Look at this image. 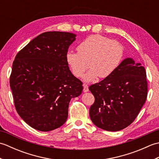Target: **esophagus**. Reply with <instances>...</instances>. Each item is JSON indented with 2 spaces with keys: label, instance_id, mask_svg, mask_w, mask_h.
I'll use <instances>...</instances> for the list:
<instances>
[{
  "label": "esophagus",
  "instance_id": "1",
  "mask_svg": "<svg viewBox=\"0 0 159 159\" xmlns=\"http://www.w3.org/2000/svg\"><path fill=\"white\" fill-rule=\"evenodd\" d=\"M83 92H89L88 86H87V85H85V84H84V85H83Z\"/></svg>",
  "mask_w": 159,
  "mask_h": 159
}]
</instances>
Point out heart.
<instances>
[{
  "mask_svg": "<svg viewBox=\"0 0 159 159\" xmlns=\"http://www.w3.org/2000/svg\"><path fill=\"white\" fill-rule=\"evenodd\" d=\"M77 52L68 51L66 60L74 76H84L85 82H92L98 77L104 79L117 70L123 57V46L116 40H110L100 35L89 36L76 48Z\"/></svg>",
  "mask_w": 159,
  "mask_h": 159,
  "instance_id": "b5f03b06",
  "label": "heart"
}]
</instances>
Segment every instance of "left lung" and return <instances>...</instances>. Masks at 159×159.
Here are the masks:
<instances>
[{
  "label": "left lung",
  "instance_id": "left-lung-1",
  "mask_svg": "<svg viewBox=\"0 0 159 159\" xmlns=\"http://www.w3.org/2000/svg\"><path fill=\"white\" fill-rule=\"evenodd\" d=\"M89 89L95 98L89 109L92 122L108 131L122 130L133 122L146 100V70L128 57L111 75Z\"/></svg>",
  "mask_w": 159,
  "mask_h": 159
}]
</instances>
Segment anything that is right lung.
<instances>
[{
	"instance_id": "right-lung-1",
	"label": "right lung",
	"mask_w": 159,
	"mask_h": 159,
	"mask_svg": "<svg viewBox=\"0 0 159 159\" xmlns=\"http://www.w3.org/2000/svg\"><path fill=\"white\" fill-rule=\"evenodd\" d=\"M76 37L68 32L43 33L16 56L10 76L15 107L20 117L36 130L48 132L61 126L70 100L82 93L83 83L66 60Z\"/></svg>"
}]
</instances>
